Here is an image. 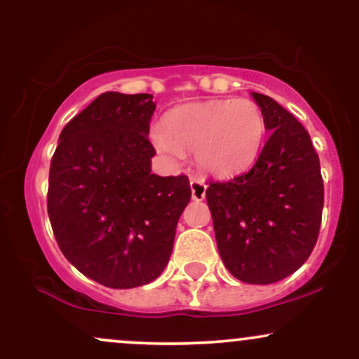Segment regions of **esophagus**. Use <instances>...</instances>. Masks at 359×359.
Instances as JSON below:
<instances>
[{"label": "esophagus", "mask_w": 359, "mask_h": 359, "mask_svg": "<svg viewBox=\"0 0 359 359\" xmlns=\"http://www.w3.org/2000/svg\"><path fill=\"white\" fill-rule=\"evenodd\" d=\"M205 189H208V185L203 179H199V177H192L191 179V191H192V199L194 201H203L205 197Z\"/></svg>", "instance_id": "obj_1"}]
</instances>
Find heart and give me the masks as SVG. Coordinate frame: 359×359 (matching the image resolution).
I'll return each mask as SVG.
<instances>
[{
    "label": "heart",
    "instance_id": "heart-1",
    "mask_svg": "<svg viewBox=\"0 0 359 359\" xmlns=\"http://www.w3.org/2000/svg\"><path fill=\"white\" fill-rule=\"evenodd\" d=\"M265 138V114L251 100L192 102L172 109L151 140L158 151L179 158L196 151L197 165L217 177L248 170Z\"/></svg>",
    "mask_w": 359,
    "mask_h": 359
}]
</instances>
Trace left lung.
Wrapping results in <instances>:
<instances>
[{"instance_id":"8db88e82","label":"left lung","mask_w":359,"mask_h":359,"mask_svg":"<svg viewBox=\"0 0 359 359\" xmlns=\"http://www.w3.org/2000/svg\"><path fill=\"white\" fill-rule=\"evenodd\" d=\"M270 131L255 165L205 191L222 263L246 283L278 282L311 257L324 205L319 155L302 123L251 93Z\"/></svg>"}]
</instances>
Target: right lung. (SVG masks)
I'll list each match as a JSON object with an SVG mask.
<instances>
[{"label":"right lung","mask_w":359,"mask_h":359,"mask_svg":"<svg viewBox=\"0 0 359 359\" xmlns=\"http://www.w3.org/2000/svg\"><path fill=\"white\" fill-rule=\"evenodd\" d=\"M151 94L102 93L62 130L48 172L47 211L57 245L86 277L109 288L162 273L187 175L151 174Z\"/></svg>","instance_id":"right-lung-1"}]
</instances>
